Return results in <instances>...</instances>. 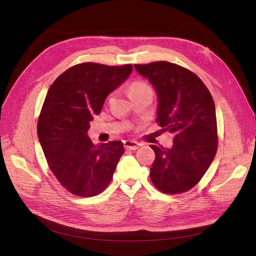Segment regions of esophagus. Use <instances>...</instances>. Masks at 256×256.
<instances>
[{
    "label": "esophagus",
    "mask_w": 256,
    "mask_h": 256,
    "mask_svg": "<svg viewBox=\"0 0 256 256\" xmlns=\"http://www.w3.org/2000/svg\"><path fill=\"white\" fill-rule=\"evenodd\" d=\"M124 146H125V148L127 150H136L138 148V147H140V143H138L136 141L127 140V141H124Z\"/></svg>",
    "instance_id": "obj_1"
}]
</instances>
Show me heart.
I'll return each instance as SVG.
<instances>
[{
	"instance_id": "b5f03b06",
	"label": "heart",
	"mask_w": 256,
	"mask_h": 256,
	"mask_svg": "<svg viewBox=\"0 0 256 256\" xmlns=\"http://www.w3.org/2000/svg\"><path fill=\"white\" fill-rule=\"evenodd\" d=\"M148 90H152L150 85L146 84L145 82H142V81H136L134 83H131L129 88H128V92H129L130 97H132L138 94H141V92H148Z\"/></svg>"
}]
</instances>
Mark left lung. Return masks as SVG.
I'll use <instances>...</instances> for the list:
<instances>
[{"mask_svg": "<svg viewBox=\"0 0 256 256\" xmlns=\"http://www.w3.org/2000/svg\"><path fill=\"white\" fill-rule=\"evenodd\" d=\"M157 92V118L173 134V146L150 145L156 154L150 168L152 184L164 193L177 194L200 180L218 147L214 99L196 74L168 62L134 65Z\"/></svg>", "mask_w": 256, "mask_h": 256, "instance_id": "1", "label": "left lung"}]
</instances>
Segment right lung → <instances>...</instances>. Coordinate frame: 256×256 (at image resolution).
Instances as JSON below:
<instances>
[{
	"instance_id": "right-lung-1",
	"label": "right lung",
	"mask_w": 256,
	"mask_h": 256,
	"mask_svg": "<svg viewBox=\"0 0 256 256\" xmlns=\"http://www.w3.org/2000/svg\"><path fill=\"white\" fill-rule=\"evenodd\" d=\"M132 69L131 64H78L62 74L47 92L38 120V138L52 173L74 196L102 193L125 152L122 141L95 146L88 131L108 95L126 81Z\"/></svg>"
}]
</instances>
